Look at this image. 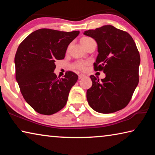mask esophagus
Here are the masks:
<instances>
[{"mask_svg":"<svg viewBox=\"0 0 155 155\" xmlns=\"http://www.w3.org/2000/svg\"><path fill=\"white\" fill-rule=\"evenodd\" d=\"M83 77H85V75L83 74H80L78 75V78H79V79H81V78H83Z\"/></svg>","mask_w":155,"mask_h":155,"instance_id":"obj_1","label":"esophagus"}]
</instances>
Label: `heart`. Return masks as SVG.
Returning <instances> with one entry per match:
<instances>
[{
  "mask_svg": "<svg viewBox=\"0 0 155 155\" xmlns=\"http://www.w3.org/2000/svg\"><path fill=\"white\" fill-rule=\"evenodd\" d=\"M91 40V38H89V37H84V38H83L81 40V44H85L87 43L89 40ZM85 65L86 64H85V62L79 61L75 62L74 65H73V67L76 68V69H78L79 70H83L85 68Z\"/></svg>",
  "mask_w": 155,
  "mask_h": 155,
  "instance_id": "heart-1",
  "label": "heart"
}]
</instances>
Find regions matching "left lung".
<instances>
[{"label":"left lung","instance_id":"1","mask_svg":"<svg viewBox=\"0 0 155 155\" xmlns=\"http://www.w3.org/2000/svg\"><path fill=\"white\" fill-rule=\"evenodd\" d=\"M84 34L98 44L94 70L106 74L101 81L90 76L92 86L87 91L89 104L101 114L124 109L139 83L140 55L134 40L129 33L111 25L85 31Z\"/></svg>","mask_w":155,"mask_h":155}]
</instances>
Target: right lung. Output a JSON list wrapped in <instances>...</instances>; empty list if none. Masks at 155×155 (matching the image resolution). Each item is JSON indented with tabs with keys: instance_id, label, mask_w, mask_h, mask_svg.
I'll use <instances>...</instances> for the list:
<instances>
[{
	"instance_id": "right-lung-1",
	"label": "right lung",
	"mask_w": 155,
	"mask_h": 155,
	"mask_svg": "<svg viewBox=\"0 0 155 155\" xmlns=\"http://www.w3.org/2000/svg\"><path fill=\"white\" fill-rule=\"evenodd\" d=\"M78 34V31L40 28L18 46L15 56V78L26 102L39 114H54L66 104L78 77L67 71L64 78H59L53 72L54 62L64 59L68 45Z\"/></svg>"
}]
</instances>
